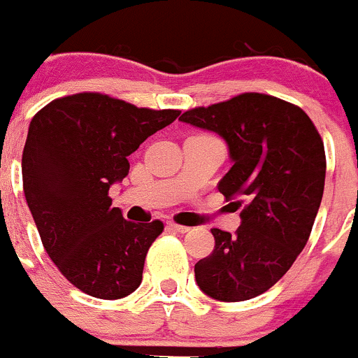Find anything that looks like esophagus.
<instances>
[{
    "label": "esophagus",
    "instance_id": "34e87169",
    "mask_svg": "<svg viewBox=\"0 0 358 358\" xmlns=\"http://www.w3.org/2000/svg\"><path fill=\"white\" fill-rule=\"evenodd\" d=\"M168 227L171 230H175V232H182V234H185V232H189V227H185V225H178V223H173V222H169L168 223Z\"/></svg>",
    "mask_w": 358,
    "mask_h": 358
}]
</instances>
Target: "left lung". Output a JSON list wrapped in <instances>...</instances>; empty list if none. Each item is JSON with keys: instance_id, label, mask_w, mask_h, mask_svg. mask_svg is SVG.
<instances>
[{"instance_id": "left-lung-1", "label": "left lung", "mask_w": 358, "mask_h": 358, "mask_svg": "<svg viewBox=\"0 0 358 358\" xmlns=\"http://www.w3.org/2000/svg\"><path fill=\"white\" fill-rule=\"evenodd\" d=\"M180 121L225 140L232 168L218 190L244 206L234 236L211 230L215 249L196 263L197 286L218 301L256 298L308 241L326 182L322 138L299 107L263 93L187 110Z\"/></svg>"}]
</instances>
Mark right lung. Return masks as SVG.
<instances>
[{"instance_id":"1","label":"right lung","mask_w":358,"mask_h":358,"mask_svg":"<svg viewBox=\"0 0 358 358\" xmlns=\"http://www.w3.org/2000/svg\"><path fill=\"white\" fill-rule=\"evenodd\" d=\"M178 114L76 93L32 117L22 154L25 201L52 262L86 294L119 299L142 282L147 251L164 225L124 220L109 189L128 175V156Z\"/></svg>"}]
</instances>
